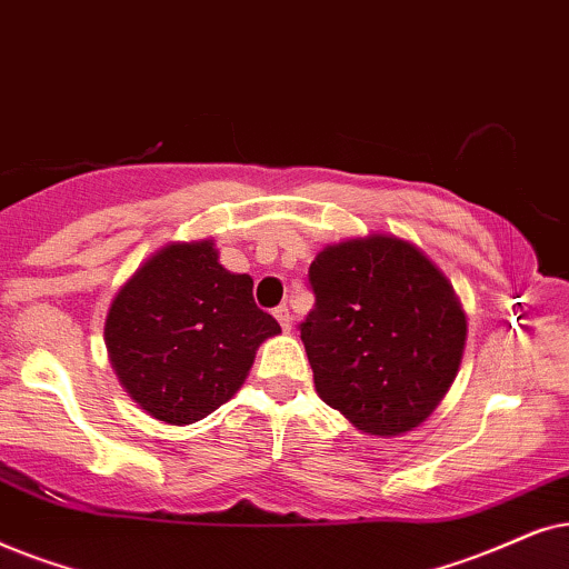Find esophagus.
Masks as SVG:
<instances>
[{
    "label": "esophagus",
    "mask_w": 569,
    "mask_h": 569,
    "mask_svg": "<svg viewBox=\"0 0 569 569\" xmlns=\"http://www.w3.org/2000/svg\"><path fill=\"white\" fill-rule=\"evenodd\" d=\"M272 315H276V320L280 322V328H283L286 332L291 330V320H293V317H291V312H289V307L280 305V307L272 309Z\"/></svg>",
    "instance_id": "esophagus-1"
}]
</instances>
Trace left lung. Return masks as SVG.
I'll list each match as a JSON object with an SVG mask.
<instances>
[{
    "label": "left lung",
    "instance_id": "left-lung-1",
    "mask_svg": "<svg viewBox=\"0 0 569 569\" xmlns=\"http://www.w3.org/2000/svg\"><path fill=\"white\" fill-rule=\"evenodd\" d=\"M307 280L315 307L299 330L320 398L367 435L419 427L463 356L448 278L408 241L369 237L322 249Z\"/></svg>",
    "mask_w": 569,
    "mask_h": 569
}]
</instances>
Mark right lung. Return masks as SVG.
I'll return each mask as SVG.
<instances>
[{"label":"right lung","instance_id":"right-lung-1","mask_svg":"<svg viewBox=\"0 0 569 569\" xmlns=\"http://www.w3.org/2000/svg\"><path fill=\"white\" fill-rule=\"evenodd\" d=\"M252 278L218 264L210 241L171 244L121 286L106 346L127 392L166 423L206 419L241 388L257 346L278 336Z\"/></svg>","mask_w":569,"mask_h":569}]
</instances>
